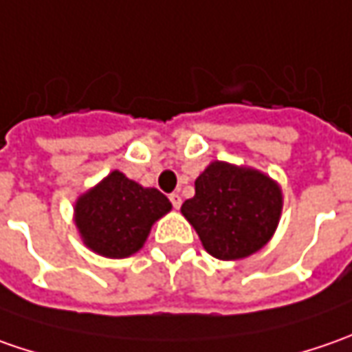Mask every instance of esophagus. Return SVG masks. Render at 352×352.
Instances as JSON below:
<instances>
[{"label":"esophagus","instance_id":"1","mask_svg":"<svg viewBox=\"0 0 352 352\" xmlns=\"http://www.w3.org/2000/svg\"><path fill=\"white\" fill-rule=\"evenodd\" d=\"M170 201H172V206L178 210V208L182 206V196H180V194H170Z\"/></svg>","mask_w":352,"mask_h":352}]
</instances>
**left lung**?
Returning a JSON list of instances; mask_svg holds the SVG:
<instances>
[{"label": "left lung", "instance_id": "obj_1", "mask_svg": "<svg viewBox=\"0 0 352 352\" xmlns=\"http://www.w3.org/2000/svg\"><path fill=\"white\" fill-rule=\"evenodd\" d=\"M204 249L219 261H239L272 239L282 213V190L270 176L221 160L196 180V196L182 204Z\"/></svg>", "mask_w": 352, "mask_h": 352}]
</instances>
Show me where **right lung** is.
I'll return each instance as SVG.
<instances>
[{
  "label": "right lung",
  "mask_w": 352,
  "mask_h": 352,
  "mask_svg": "<svg viewBox=\"0 0 352 352\" xmlns=\"http://www.w3.org/2000/svg\"><path fill=\"white\" fill-rule=\"evenodd\" d=\"M172 204L156 188H142L119 170L78 197L76 227L84 245L107 258H125L142 249L151 227Z\"/></svg>",
  "instance_id": "obj_1"
}]
</instances>
